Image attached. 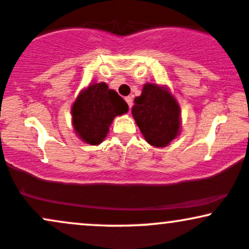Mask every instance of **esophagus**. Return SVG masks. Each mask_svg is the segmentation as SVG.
<instances>
[{"label":"esophagus","instance_id":"esophagus-1","mask_svg":"<svg viewBox=\"0 0 249 249\" xmlns=\"http://www.w3.org/2000/svg\"><path fill=\"white\" fill-rule=\"evenodd\" d=\"M125 101H126V103H127V105H128V107H132V104H133V99H132V97H125Z\"/></svg>","mask_w":249,"mask_h":249}]
</instances>
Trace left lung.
<instances>
[{
    "label": "left lung",
    "mask_w": 249,
    "mask_h": 249,
    "mask_svg": "<svg viewBox=\"0 0 249 249\" xmlns=\"http://www.w3.org/2000/svg\"><path fill=\"white\" fill-rule=\"evenodd\" d=\"M132 116L148 144L164 147L179 133L180 107L166 89L156 84L142 88L134 98Z\"/></svg>",
    "instance_id": "8db88e82"
}]
</instances>
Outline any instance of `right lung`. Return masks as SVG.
I'll return each mask as SVG.
<instances>
[{
  "label": "right lung",
  "instance_id": "obj_1",
  "mask_svg": "<svg viewBox=\"0 0 249 249\" xmlns=\"http://www.w3.org/2000/svg\"><path fill=\"white\" fill-rule=\"evenodd\" d=\"M126 102L105 83H95L79 93L72 105V123L76 133L88 144L104 141L116 116L127 112Z\"/></svg>",
  "mask_w": 249,
  "mask_h": 249
}]
</instances>
